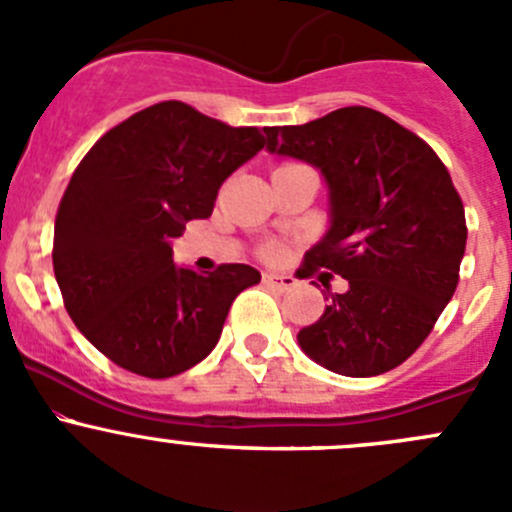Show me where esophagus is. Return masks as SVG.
<instances>
[{"label":"esophagus","instance_id":"esophagus-1","mask_svg":"<svg viewBox=\"0 0 512 512\" xmlns=\"http://www.w3.org/2000/svg\"><path fill=\"white\" fill-rule=\"evenodd\" d=\"M262 282L270 289H277V292H289V289L297 285V280L292 275H280V272H265Z\"/></svg>","mask_w":512,"mask_h":512}]
</instances>
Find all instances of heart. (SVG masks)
I'll return each mask as SVG.
<instances>
[{"label": "heart", "instance_id": "obj_1", "mask_svg": "<svg viewBox=\"0 0 512 512\" xmlns=\"http://www.w3.org/2000/svg\"><path fill=\"white\" fill-rule=\"evenodd\" d=\"M270 255H275V250H270Z\"/></svg>", "mask_w": 512, "mask_h": 512}]
</instances>
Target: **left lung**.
Instances as JSON below:
<instances>
[{
    "instance_id": "obj_1",
    "label": "left lung",
    "mask_w": 512,
    "mask_h": 512,
    "mask_svg": "<svg viewBox=\"0 0 512 512\" xmlns=\"http://www.w3.org/2000/svg\"><path fill=\"white\" fill-rule=\"evenodd\" d=\"M267 151L322 173L329 230L304 255L342 275L319 322L297 334L302 352L354 379L409 359L451 302L466 252V213L446 165L384 113L347 106L304 126L270 128Z\"/></svg>"
}]
</instances>
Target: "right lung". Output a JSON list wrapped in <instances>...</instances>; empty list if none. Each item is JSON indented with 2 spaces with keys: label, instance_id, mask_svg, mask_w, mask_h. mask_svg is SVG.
Returning a JSON list of instances; mask_svg holds the SVG:
<instances>
[{
  "label": "right lung",
  "instance_id": "1",
  "mask_svg": "<svg viewBox=\"0 0 512 512\" xmlns=\"http://www.w3.org/2000/svg\"><path fill=\"white\" fill-rule=\"evenodd\" d=\"M267 133L163 101L98 138L74 170L56 213L54 275L69 317L113 364L148 379L183 374L215 349L232 299L260 282L250 265L178 267L173 240L213 215L220 185Z\"/></svg>",
  "mask_w": 512,
  "mask_h": 512
}]
</instances>
